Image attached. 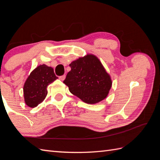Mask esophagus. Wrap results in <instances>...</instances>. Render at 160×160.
Here are the masks:
<instances>
[{"label":"esophagus","instance_id":"1","mask_svg":"<svg viewBox=\"0 0 160 160\" xmlns=\"http://www.w3.org/2000/svg\"><path fill=\"white\" fill-rule=\"evenodd\" d=\"M65 78H66V76H65V75H63V76H60V77H59V79H60V80L63 81L64 79H65Z\"/></svg>","mask_w":160,"mask_h":160}]
</instances>
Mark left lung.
Here are the masks:
<instances>
[{"label": "left lung", "mask_w": 160, "mask_h": 160, "mask_svg": "<svg viewBox=\"0 0 160 160\" xmlns=\"http://www.w3.org/2000/svg\"><path fill=\"white\" fill-rule=\"evenodd\" d=\"M64 83L70 92L87 104H96L105 99L112 86L110 75L98 57L87 54L73 61Z\"/></svg>", "instance_id": "1"}]
</instances>
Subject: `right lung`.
Instances as JSON below:
<instances>
[{
	"mask_svg": "<svg viewBox=\"0 0 160 160\" xmlns=\"http://www.w3.org/2000/svg\"><path fill=\"white\" fill-rule=\"evenodd\" d=\"M58 77L52 67L42 64L37 67L29 74L23 87L25 102L28 107L34 108L45 99L47 87Z\"/></svg>",
	"mask_w": 160,
	"mask_h": 160,
	"instance_id": "obj_1",
	"label": "right lung"
}]
</instances>
